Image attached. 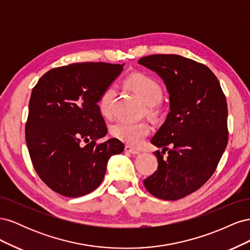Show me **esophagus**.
<instances>
[{
  "label": "esophagus",
  "mask_w": 250,
  "mask_h": 250,
  "mask_svg": "<svg viewBox=\"0 0 250 250\" xmlns=\"http://www.w3.org/2000/svg\"><path fill=\"white\" fill-rule=\"evenodd\" d=\"M125 151H126V152H128V153H131V154H140V151L139 150L134 149V148H132L130 146H125Z\"/></svg>",
  "instance_id": "obj_1"
}]
</instances>
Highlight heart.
I'll return each instance as SVG.
<instances>
[{
	"label": "heart",
	"mask_w": 250,
	"mask_h": 250,
	"mask_svg": "<svg viewBox=\"0 0 250 250\" xmlns=\"http://www.w3.org/2000/svg\"><path fill=\"white\" fill-rule=\"evenodd\" d=\"M127 84L137 93L143 101L149 104V110L152 111L154 105L163 98V88L155 79L144 74H133L127 79ZM115 97V88L108 86L98 100V107L104 117H110L112 113V102ZM150 132V126L145 121H120L111 127V133L116 139L127 145L138 147L146 139Z\"/></svg>",
	"instance_id": "1"
}]
</instances>
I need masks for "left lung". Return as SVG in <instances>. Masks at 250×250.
I'll list each match as a JSON object with an SVG mask.
<instances>
[{"instance_id": "1", "label": "left lung", "mask_w": 250, "mask_h": 250, "mask_svg": "<svg viewBox=\"0 0 250 250\" xmlns=\"http://www.w3.org/2000/svg\"><path fill=\"white\" fill-rule=\"evenodd\" d=\"M139 63L160 75L170 94V112L151 140L163 148L154 152L158 167L144 186L157 198L177 200L206 184L220 162L229 141L226 98L214 73L195 60L156 54Z\"/></svg>"}]
</instances>
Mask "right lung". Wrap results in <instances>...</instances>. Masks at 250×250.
<instances>
[{
  "label": "right lung",
  "mask_w": 250,
  "mask_h": 250,
  "mask_svg": "<svg viewBox=\"0 0 250 250\" xmlns=\"http://www.w3.org/2000/svg\"><path fill=\"white\" fill-rule=\"evenodd\" d=\"M123 64L81 62L47 72L33 87L26 142L33 167L51 190L80 197L100 186L110 156L123 143L105 137L107 127L98 100Z\"/></svg>",
  "instance_id": "right-lung-1"
}]
</instances>
